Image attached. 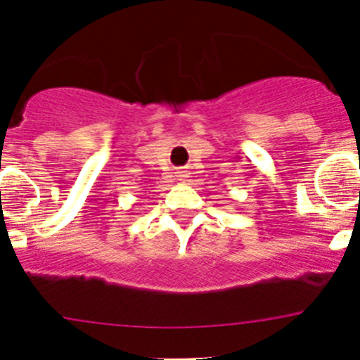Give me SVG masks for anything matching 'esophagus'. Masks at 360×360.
Wrapping results in <instances>:
<instances>
[{"label": "esophagus", "mask_w": 360, "mask_h": 360, "mask_svg": "<svg viewBox=\"0 0 360 360\" xmlns=\"http://www.w3.org/2000/svg\"><path fill=\"white\" fill-rule=\"evenodd\" d=\"M177 181H186L188 177H190V174H188V170H177Z\"/></svg>", "instance_id": "obj_1"}]
</instances>
